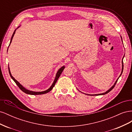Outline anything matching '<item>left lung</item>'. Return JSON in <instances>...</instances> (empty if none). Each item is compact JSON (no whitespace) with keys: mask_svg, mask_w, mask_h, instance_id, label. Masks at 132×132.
<instances>
[{"mask_svg":"<svg viewBox=\"0 0 132 132\" xmlns=\"http://www.w3.org/2000/svg\"><path fill=\"white\" fill-rule=\"evenodd\" d=\"M121 38H122V37H121ZM123 60V59H122ZM123 61H122V72H121V75H120V76H119V77H121V74H122V72H123ZM118 79L117 80H116V81L115 82V83L114 84V85L112 86L111 87V89H110L108 91H107L106 92H105V93H102V94H96V95H105V94H107V93H109L110 91H111L112 90L113 88H114V87L115 86V85H116V83H117V81H118Z\"/></svg>","mask_w":132,"mask_h":132,"instance_id":"8db88e82","label":"left lung"}]
</instances>
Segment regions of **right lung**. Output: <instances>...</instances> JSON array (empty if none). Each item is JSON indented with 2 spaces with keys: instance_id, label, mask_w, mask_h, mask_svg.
<instances>
[{
  "instance_id": "add662e5",
  "label": "right lung",
  "mask_w": 132,
  "mask_h": 132,
  "mask_svg": "<svg viewBox=\"0 0 132 132\" xmlns=\"http://www.w3.org/2000/svg\"><path fill=\"white\" fill-rule=\"evenodd\" d=\"M15 31H16V30H15V31H14V33H13V35H12V37H11V38L10 44L11 43V41H12V39H13V38L14 36V34H15ZM9 46H10V45H9ZM64 68H65V67L63 66V67H62V68H60V69L58 70V72H57V74H56V76H55V79H54V82H53V83L52 84V86L50 87V88H49L48 89V90H46V91H42V92H35V91H30V90H28L26 89L25 88V87H23L20 84V83L16 80H15V78L13 77V76L11 75V73H10V71L9 67H8V69H9V74H10V75L11 78L12 79H13V80L15 81V82L16 83V85L18 86V87H19L20 89L21 90H22L23 92H24L25 93H26V94H30V95H42V94H46V93H48V92H50L51 90H52L53 87L54 86V85H55V83H56V82H57V80H58V78H59L60 75H61V74H62V71H63L64 69Z\"/></svg>"
}]
</instances>
